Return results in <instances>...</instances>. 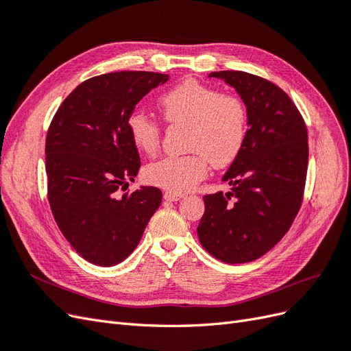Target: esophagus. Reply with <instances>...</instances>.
Here are the masks:
<instances>
[{
	"mask_svg": "<svg viewBox=\"0 0 351 351\" xmlns=\"http://www.w3.org/2000/svg\"><path fill=\"white\" fill-rule=\"evenodd\" d=\"M183 196H184L183 193H178V192H169V190H168V192H165V193H164V199H165V200H173V202L180 200V199H182Z\"/></svg>",
	"mask_w": 351,
	"mask_h": 351,
	"instance_id": "obj_1",
	"label": "esophagus"
}]
</instances>
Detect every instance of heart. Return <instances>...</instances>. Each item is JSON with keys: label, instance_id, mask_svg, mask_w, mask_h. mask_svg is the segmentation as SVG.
I'll return each instance as SVG.
<instances>
[{"label": "heart", "instance_id": "obj_1", "mask_svg": "<svg viewBox=\"0 0 351 351\" xmlns=\"http://www.w3.org/2000/svg\"><path fill=\"white\" fill-rule=\"evenodd\" d=\"M162 119L169 125H184L183 156H169L145 168L147 183L169 192L193 189L215 168L230 165L243 149L247 133V110L236 95L221 93L197 80H184L158 101ZM132 142L146 155L161 147V125L142 112L129 119Z\"/></svg>", "mask_w": 351, "mask_h": 351}]
</instances>
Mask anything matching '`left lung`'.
I'll use <instances>...</instances> for the list:
<instances>
[{
	"instance_id": "left-lung-1",
	"label": "left lung",
	"mask_w": 351,
	"mask_h": 351,
	"mask_svg": "<svg viewBox=\"0 0 351 351\" xmlns=\"http://www.w3.org/2000/svg\"><path fill=\"white\" fill-rule=\"evenodd\" d=\"M226 80L247 108L243 149L222 177L228 193L205 195L199 241L226 263H246L277 244L299 214L309 159L300 111L277 84L237 70L212 71Z\"/></svg>"
}]
</instances>
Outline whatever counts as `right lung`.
Segmentation results:
<instances>
[{
  "instance_id": "add662e5",
  "label": "right lung",
  "mask_w": 351,
  "mask_h": 351,
  "mask_svg": "<svg viewBox=\"0 0 351 351\" xmlns=\"http://www.w3.org/2000/svg\"><path fill=\"white\" fill-rule=\"evenodd\" d=\"M168 74L114 71L80 83L52 119L45 145L48 202L71 247L99 267L123 262L161 205L156 187L126 192L141 158L129 119Z\"/></svg>"
}]
</instances>
